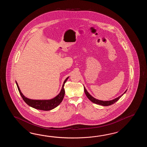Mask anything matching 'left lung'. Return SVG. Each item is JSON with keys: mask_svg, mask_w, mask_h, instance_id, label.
Here are the masks:
<instances>
[{"mask_svg": "<svg viewBox=\"0 0 147 147\" xmlns=\"http://www.w3.org/2000/svg\"><path fill=\"white\" fill-rule=\"evenodd\" d=\"M127 90V89L125 91V92L123 94H122L121 96H120L119 97L113 99V100L103 101V100H98V99H97L96 98H94V97H92L90 94L88 92V91L86 90V88L84 87V93L86 94V95L87 97L92 102L96 103V104H97V105H99L102 106H108L111 105H113V103H115L126 92Z\"/></svg>", "mask_w": 147, "mask_h": 147, "instance_id": "obj_1", "label": "left lung"}]
</instances>
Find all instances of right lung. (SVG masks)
I'll return each mask as SVG.
<instances>
[{"instance_id":"1","label":"right lung","mask_w":147,"mask_h":147,"mask_svg":"<svg viewBox=\"0 0 147 147\" xmlns=\"http://www.w3.org/2000/svg\"><path fill=\"white\" fill-rule=\"evenodd\" d=\"M69 77H68L66 78L65 80L63 82V84L62 86V88L60 90L59 94H58L57 96L51 99L48 100H34V99H30L28 98L25 97V96L22 94L21 92V90L19 88V86L16 81V84L18 88V89L19 90L20 94L22 97V99L24 100L26 103L28 105V106L31 107L32 108H34L36 109L44 110V111H48L51 110L55 108L56 107L59 105L63 101V97L65 96V91L64 89V86L66 81L68 80Z\"/></svg>"}]
</instances>
